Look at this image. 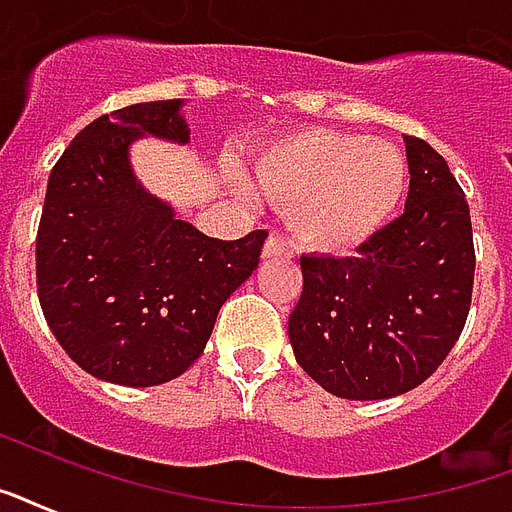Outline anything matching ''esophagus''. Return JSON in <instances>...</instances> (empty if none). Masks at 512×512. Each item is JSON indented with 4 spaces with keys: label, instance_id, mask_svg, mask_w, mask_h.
<instances>
[{
    "label": "esophagus",
    "instance_id": "obj_1",
    "mask_svg": "<svg viewBox=\"0 0 512 512\" xmlns=\"http://www.w3.org/2000/svg\"><path fill=\"white\" fill-rule=\"evenodd\" d=\"M292 255H295V249L287 244L284 236H268V239H265L263 257H292Z\"/></svg>",
    "mask_w": 512,
    "mask_h": 512
}]
</instances>
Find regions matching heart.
<instances>
[{
    "mask_svg": "<svg viewBox=\"0 0 512 512\" xmlns=\"http://www.w3.org/2000/svg\"><path fill=\"white\" fill-rule=\"evenodd\" d=\"M255 182L287 212L300 244L343 252L389 222L408 166L392 142L314 128L268 147L255 161Z\"/></svg>",
    "mask_w": 512,
    "mask_h": 512,
    "instance_id": "obj_1",
    "label": "heart"
}]
</instances>
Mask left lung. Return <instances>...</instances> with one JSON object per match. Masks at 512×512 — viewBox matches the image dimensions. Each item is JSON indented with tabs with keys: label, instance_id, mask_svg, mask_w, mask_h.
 Listing matches in <instances>:
<instances>
[{
	"label": "left lung",
	"instance_id": "1",
	"mask_svg": "<svg viewBox=\"0 0 512 512\" xmlns=\"http://www.w3.org/2000/svg\"><path fill=\"white\" fill-rule=\"evenodd\" d=\"M405 212L354 257L303 255L290 314L295 360L343 400H386L427 381L454 349L473 300L470 206L446 158L405 136Z\"/></svg>",
	"mask_w": 512,
	"mask_h": 512
}]
</instances>
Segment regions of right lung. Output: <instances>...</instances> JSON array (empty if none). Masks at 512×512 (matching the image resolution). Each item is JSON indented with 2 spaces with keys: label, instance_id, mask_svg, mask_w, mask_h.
<instances>
[{
  "label": "right lung",
  "instance_id": "right-lung-1",
  "mask_svg": "<svg viewBox=\"0 0 512 512\" xmlns=\"http://www.w3.org/2000/svg\"><path fill=\"white\" fill-rule=\"evenodd\" d=\"M182 99L101 115L50 171L37 230V292L50 333L85 373L120 386L182 376L225 300L260 263L265 230L209 239L136 182L139 136L190 142Z\"/></svg>",
  "mask_w": 512,
  "mask_h": 512
}]
</instances>
